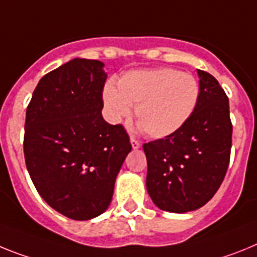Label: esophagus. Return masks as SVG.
Here are the masks:
<instances>
[{
  "label": "esophagus",
  "instance_id": "34e87169",
  "mask_svg": "<svg viewBox=\"0 0 257 257\" xmlns=\"http://www.w3.org/2000/svg\"><path fill=\"white\" fill-rule=\"evenodd\" d=\"M131 144L133 149H138V147L141 146V142L138 141V140H136L135 137H131Z\"/></svg>",
  "mask_w": 257,
  "mask_h": 257
}]
</instances>
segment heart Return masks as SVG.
Returning <instances> with one entry per match:
<instances>
[{"instance_id":"heart-1","label":"heart","mask_w":257,"mask_h":257,"mask_svg":"<svg viewBox=\"0 0 257 257\" xmlns=\"http://www.w3.org/2000/svg\"><path fill=\"white\" fill-rule=\"evenodd\" d=\"M103 99L112 121H120L137 104L136 116L147 135L164 138L190 119L199 99V84L193 75L173 68L126 72L107 84Z\"/></svg>"}]
</instances>
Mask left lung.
Returning a JSON list of instances; mask_svg holds the SVG:
<instances>
[{"label":"left lung","mask_w":257,"mask_h":257,"mask_svg":"<svg viewBox=\"0 0 257 257\" xmlns=\"http://www.w3.org/2000/svg\"><path fill=\"white\" fill-rule=\"evenodd\" d=\"M198 75L199 99L190 119L173 135L144 144L147 191L163 211L184 213L204 206L229 167V98L213 76L202 70Z\"/></svg>","instance_id":"1"}]
</instances>
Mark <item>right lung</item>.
<instances>
[{"label": "right lung", "mask_w": 257, "mask_h": 257, "mask_svg": "<svg viewBox=\"0 0 257 257\" xmlns=\"http://www.w3.org/2000/svg\"><path fill=\"white\" fill-rule=\"evenodd\" d=\"M103 63L76 58L46 73L27 107L24 158L36 190L72 220H90L111 203L132 150L121 124L102 116Z\"/></svg>", "instance_id": "obj_1"}]
</instances>
